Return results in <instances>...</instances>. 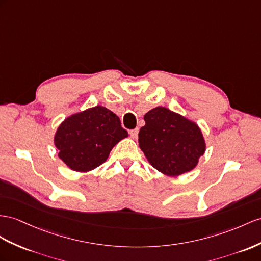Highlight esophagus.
Here are the masks:
<instances>
[{
  "instance_id": "1",
  "label": "esophagus",
  "mask_w": 261,
  "mask_h": 261,
  "mask_svg": "<svg viewBox=\"0 0 261 261\" xmlns=\"http://www.w3.org/2000/svg\"><path fill=\"white\" fill-rule=\"evenodd\" d=\"M138 135H139V129L137 128V129H135V130H131L130 131V137L132 138V139H137L138 138Z\"/></svg>"
}]
</instances>
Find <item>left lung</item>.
Here are the masks:
<instances>
[{
    "instance_id": "8db88e82",
    "label": "left lung",
    "mask_w": 261,
    "mask_h": 261,
    "mask_svg": "<svg viewBox=\"0 0 261 261\" xmlns=\"http://www.w3.org/2000/svg\"><path fill=\"white\" fill-rule=\"evenodd\" d=\"M139 146L149 163L162 174L178 176L196 168L206 142L198 124L165 107L144 115Z\"/></svg>"
}]
</instances>
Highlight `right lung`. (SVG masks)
I'll list each match as a JSON object with an SVG mask.
<instances>
[{
  "mask_svg": "<svg viewBox=\"0 0 261 261\" xmlns=\"http://www.w3.org/2000/svg\"><path fill=\"white\" fill-rule=\"evenodd\" d=\"M128 137L119 117L96 106L67 117L54 136L58 158L75 172H90L107 161L118 142Z\"/></svg>",
  "mask_w": 261,
  "mask_h": 261,
  "instance_id": "obj_1",
  "label": "right lung"
}]
</instances>
